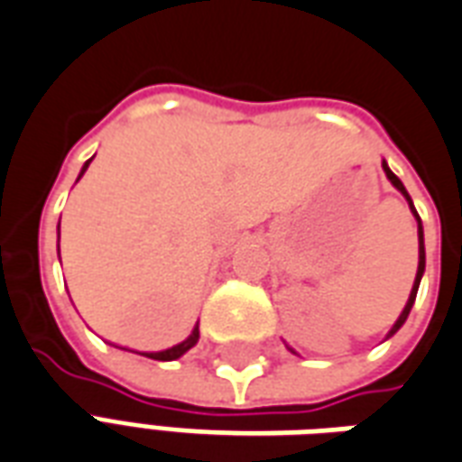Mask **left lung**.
Instances as JSON below:
<instances>
[{"label": "left lung", "instance_id": "1", "mask_svg": "<svg viewBox=\"0 0 462 462\" xmlns=\"http://www.w3.org/2000/svg\"><path fill=\"white\" fill-rule=\"evenodd\" d=\"M383 171H386V177H389V181H392L393 187H396V189L402 191L403 197H406L411 211H413V217L419 218V214H416V208H413V201H411V197H409V191H406V187H403V184H402V180H399V177H396V174H393V171L389 170V167H386V162H383ZM423 268H426V251H423V228H420V218H419V273H416V281H413V288H411L409 302H406V308H403V312H402V315H399V319H396V325H393L392 332H389V337H392L393 332L402 328L403 322H406V318H409L411 308H413V300H416V292H419V282H420V275H423Z\"/></svg>", "mask_w": 462, "mask_h": 462}]
</instances>
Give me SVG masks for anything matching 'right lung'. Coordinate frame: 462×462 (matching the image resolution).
Returning <instances> with one entry per match:
<instances>
[{
    "label": "right lung",
    "instance_id": "add662e5",
    "mask_svg": "<svg viewBox=\"0 0 462 462\" xmlns=\"http://www.w3.org/2000/svg\"><path fill=\"white\" fill-rule=\"evenodd\" d=\"M90 162H86V167H83V171L88 170ZM199 342V325L194 329H191V335L184 342H180V345L170 346V349H162V352H144L143 356H150V359H157V362H171V359H180L184 352H189L191 346L197 345Z\"/></svg>",
    "mask_w": 462,
    "mask_h": 462
}]
</instances>
